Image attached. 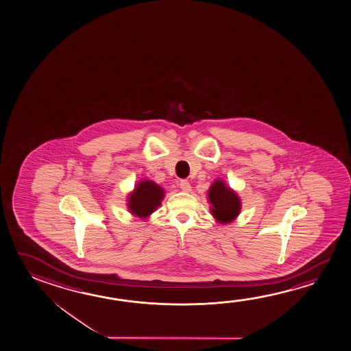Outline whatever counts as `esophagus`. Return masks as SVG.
Segmentation results:
<instances>
[{
	"label": "esophagus",
	"instance_id": "esophagus-1",
	"mask_svg": "<svg viewBox=\"0 0 351 351\" xmlns=\"http://www.w3.org/2000/svg\"><path fill=\"white\" fill-rule=\"evenodd\" d=\"M179 186H180V189L182 191H185V193H188V191H191V185L188 180H185V179H183V180H180V183H179Z\"/></svg>",
	"mask_w": 351,
	"mask_h": 351
}]
</instances>
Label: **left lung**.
Returning a JSON list of instances; mask_svg holds the SVG:
<instances>
[{"mask_svg": "<svg viewBox=\"0 0 351 351\" xmlns=\"http://www.w3.org/2000/svg\"><path fill=\"white\" fill-rule=\"evenodd\" d=\"M208 202L211 204V214L222 225L234 220L241 211V199L220 179L215 180L208 189Z\"/></svg>", "mask_w": 351, "mask_h": 351, "instance_id": "left-lung-1", "label": "left lung"}]
</instances>
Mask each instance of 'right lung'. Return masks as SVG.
I'll return each mask as SVG.
<instances>
[{"label":"right lung","mask_w":351,"mask_h":351,"mask_svg":"<svg viewBox=\"0 0 351 351\" xmlns=\"http://www.w3.org/2000/svg\"><path fill=\"white\" fill-rule=\"evenodd\" d=\"M165 191L152 180H141L128 197L129 211L136 217L146 219L160 206Z\"/></svg>","instance_id":"obj_1"}]
</instances>
